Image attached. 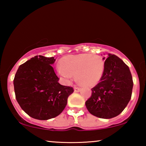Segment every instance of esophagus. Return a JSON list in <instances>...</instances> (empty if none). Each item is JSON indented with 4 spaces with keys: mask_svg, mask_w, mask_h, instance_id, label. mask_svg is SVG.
Wrapping results in <instances>:
<instances>
[{
    "mask_svg": "<svg viewBox=\"0 0 146 146\" xmlns=\"http://www.w3.org/2000/svg\"><path fill=\"white\" fill-rule=\"evenodd\" d=\"M80 88H79V87H78V86H74V92H80Z\"/></svg>",
    "mask_w": 146,
    "mask_h": 146,
    "instance_id": "obj_1",
    "label": "esophagus"
}]
</instances>
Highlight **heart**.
I'll list each match as a JSON object with an SVG mask.
<instances>
[{
	"label": "heart",
	"mask_w": 146,
	"mask_h": 146,
	"mask_svg": "<svg viewBox=\"0 0 146 146\" xmlns=\"http://www.w3.org/2000/svg\"><path fill=\"white\" fill-rule=\"evenodd\" d=\"M56 70L58 75L68 82L74 75L80 85L94 87L102 80L105 72L106 62L100 55L78 54L65 56L59 62Z\"/></svg>",
	"instance_id": "1"
}]
</instances>
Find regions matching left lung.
<instances>
[{"label":"left lung","mask_w":146,"mask_h":146,"mask_svg":"<svg viewBox=\"0 0 146 146\" xmlns=\"http://www.w3.org/2000/svg\"><path fill=\"white\" fill-rule=\"evenodd\" d=\"M105 62L102 79L92 88V96L85 104L91 114L110 119L118 115L127 106L133 82L129 67L117 56L109 54Z\"/></svg>","instance_id":"obj_1"}]
</instances>
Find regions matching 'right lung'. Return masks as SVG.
<instances>
[{
  "label": "right lung",
  "instance_id": "1",
  "mask_svg": "<svg viewBox=\"0 0 146 146\" xmlns=\"http://www.w3.org/2000/svg\"><path fill=\"white\" fill-rule=\"evenodd\" d=\"M56 60L39 55L20 66L14 78L16 99L30 116L46 120L60 114L73 93L72 87L60 84L52 64Z\"/></svg>",
  "mask_w": 146,
  "mask_h": 146
}]
</instances>
